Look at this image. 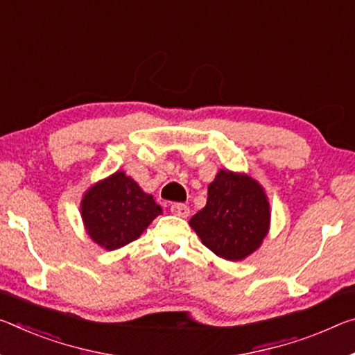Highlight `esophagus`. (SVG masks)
Wrapping results in <instances>:
<instances>
[{
    "mask_svg": "<svg viewBox=\"0 0 355 355\" xmlns=\"http://www.w3.org/2000/svg\"><path fill=\"white\" fill-rule=\"evenodd\" d=\"M172 215L180 216V218H188L189 216V208L184 204H173L171 205Z\"/></svg>",
    "mask_w": 355,
    "mask_h": 355,
    "instance_id": "1",
    "label": "esophagus"
}]
</instances>
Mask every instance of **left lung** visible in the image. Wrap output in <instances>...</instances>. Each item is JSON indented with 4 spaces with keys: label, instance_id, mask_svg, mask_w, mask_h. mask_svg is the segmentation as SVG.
<instances>
[{
    "label": "left lung",
    "instance_id": "obj_1",
    "mask_svg": "<svg viewBox=\"0 0 355 355\" xmlns=\"http://www.w3.org/2000/svg\"><path fill=\"white\" fill-rule=\"evenodd\" d=\"M266 189L248 173L219 168L207 204L189 219L202 243L226 261H243L261 248L270 230Z\"/></svg>",
    "mask_w": 355,
    "mask_h": 355
}]
</instances>
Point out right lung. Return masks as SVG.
<instances>
[{
    "instance_id": "add662e5",
    "label": "right lung",
    "mask_w": 355,
    "mask_h": 355,
    "mask_svg": "<svg viewBox=\"0 0 355 355\" xmlns=\"http://www.w3.org/2000/svg\"><path fill=\"white\" fill-rule=\"evenodd\" d=\"M162 213L153 196L145 193L125 171L93 183L82 196L80 216L89 239L114 251L137 240Z\"/></svg>"
}]
</instances>
